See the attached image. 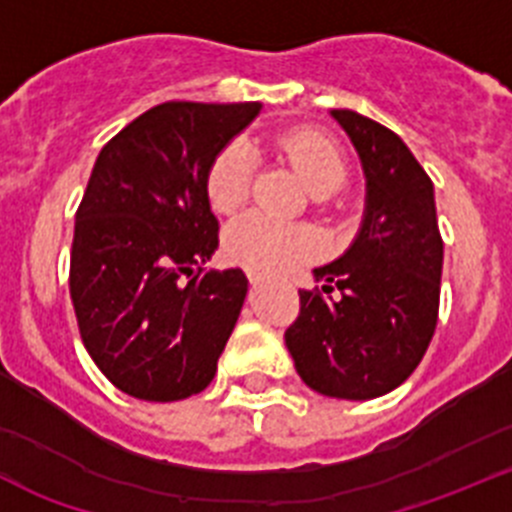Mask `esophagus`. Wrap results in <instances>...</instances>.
I'll return each mask as SVG.
<instances>
[{
	"instance_id": "obj_1",
	"label": "esophagus",
	"mask_w": 512,
	"mask_h": 512,
	"mask_svg": "<svg viewBox=\"0 0 512 512\" xmlns=\"http://www.w3.org/2000/svg\"><path fill=\"white\" fill-rule=\"evenodd\" d=\"M247 278H250L252 285H257V283H262V280H265V275L255 273V270H250V273H247Z\"/></svg>"
}]
</instances>
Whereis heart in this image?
I'll use <instances>...</instances> for the list:
<instances>
[{
    "label": "heart",
    "mask_w": 512,
    "mask_h": 512,
    "mask_svg": "<svg viewBox=\"0 0 512 512\" xmlns=\"http://www.w3.org/2000/svg\"><path fill=\"white\" fill-rule=\"evenodd\" d=\"M280 150L296 165L303 183L316 196L342 188L347 181V160L334 142L313 132H290ZM252 186V155L245 142L222 147L206 170V199L219 214H232L245 204ZM229 260L250 270H285L319 250V234L308 224H283L265 214L237 216L224 232Z\"/></svg>",
    "instance_id": "obj_1"
}]
</instances>
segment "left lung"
I'll use <instances>...</instances> for the list:
<instances>
[{"mask_svg": "<svg viewBox=\"0 0 512 512\" xmlns=\"http://www.w3.org/2000/svg\"><path fill=\"white\" fill-rule=\"evenodd\" d=\"M362 160L365 216L339 260L313 270L321 289L298 290L301 313L285 347L308 388L370 400L411 377L439 319L444 242L434 183L393 130L349 109H331Z\"/></svg>", "mask_w": 512, "mask_h": 512, "instance_id": "obj_1", "label": "left lung"}]
</instances>
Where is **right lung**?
I'll return each mask as SVG.
<instances>
[{
  "mask_svg": "<svg viewBox=\"0 0 512 512\" xmlns=\"http://www.w3.org/2000/svg\"><path fill=\"white\" fill-rule=\"evenodd\" d=\"M262 104L165 101L101 147L76 211L71 301L86 352L122 393L183 400L214 380L247 296L206 199L216 153Z\"/></svg>",
  "mask_w": 512,
  "mask_h": 512,
  "instance_id": "obj_1",
  "label": "right lung"
}]
</instances>
